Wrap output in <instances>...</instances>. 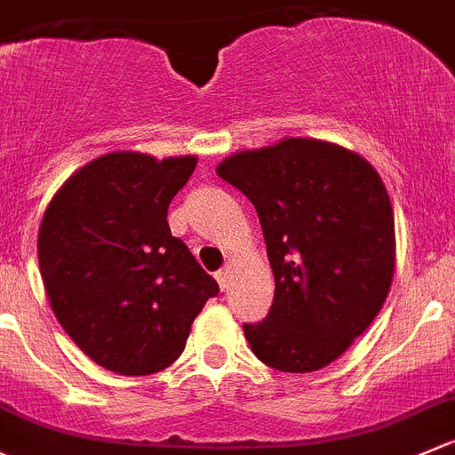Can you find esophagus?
<instances>
[{
	"mask_svg": "<svg viewBox=\"0 0 455 455\" xmlns=\"http://www.w3.org/2000/svg\"><path fill=\"white\" fill-rule=\"evenodd\" d=\"M215 279H218L220 288L227 290L228 288V281H231V267H224V270H220L218 275H215Z\"/></svg>",
	"mask_w": 455,
	"mask_h": 455,
	"instance_id": "esophagus-1",
	"label": "esophagus"
}]
</instances>
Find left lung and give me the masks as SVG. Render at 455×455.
Masks as SVG:
<instances>
[{"mask_svg":"<svg viewBox=\"0 0 455 455\" xmlns=\"http://www.w3.org/2000/svg\"><path fill=\"white\" fill-rule=\"evenodd\" d=\"M255 204L275 300L243 324L252 353L283 372L329 366L366 331L396 264L395 213L362 155L324 140L285 137L215 167Z\"/></svg>","mask_w":455,"mask_h":455,"instance_id":"obj_1","label":"left lung"}]
</instances>
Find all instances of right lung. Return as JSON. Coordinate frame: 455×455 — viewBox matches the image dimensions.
Masks as SVG:
<instances>
[{
	"label": "right lung",
	"instance_id": "obj_1",
	"mask_svg": "<svg viewBox=\"0 0 455 455\" xmlns=\"http://www.w3.org/2000/svg\"><path fill=\"white\" fill-rule=\"evenodd\" d=\"M196 164V155L108 152L76 170L41 218L38 267L52 312L117 375L174 364L220 290L167 224V204Z\"/></svg>",
	"mask_w": 455,
	"mask_h": 455
}]
</instances>
